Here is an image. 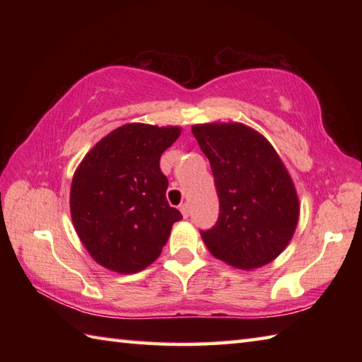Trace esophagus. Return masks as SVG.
<instances>
[{
    "mask_svg": "<svg viewBox=\"0 0 362 362\" xmlns=\"http://www.w3.org/2000/svg\"><path fill=\"white\" fill-rule=\"evenodd\" d=\"M180 213L183 218H188L189 216V205L188 204H182L180 205Z\"/></svg>",
    "mask_w": 362,
    "mask_h": 362,
    "instance_id": "1",
    "label": "esophagus"
}]
</instances>
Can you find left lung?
I'll return each instance as SVG.
<instances>
[{"label":"left lung","instance_id":"1","mask_svg":"<svg viewBox=\"0 0 362 362\" xmlns=\"http://www.w3.org/2000/svg\"><path fill=\"white\" fill-rule=\"evenodd\" d=\"M210 160L219 218L201 232L214 258L252 271L288 247L300 216L298 196L283 160L266 136L243 122L191 127Z\"/></svg>","mask_w":362,"mask_h":362}]
</instances>
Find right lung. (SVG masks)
<instances>
[{
  "instance_id": "add662e5",
  "label": "right lung",
  "mask_w": 362,
  "mask_h": 362,
  "mask_svg": "<svg viewBox=\"0 0 362 362\" xmlns=\"http://www.w3.org/2000/svg\"><path fill=\"white\" fill-rule=\"evenodd\" d=\"M180 134V126L129 122L99 140L76 168L73 226L98 264L135 274L160 257L173 224L182 219L166 201L160 157Z\"/></svg>"
}]
</instances>
